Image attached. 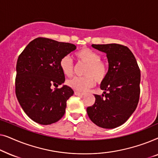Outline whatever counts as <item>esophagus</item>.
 <instances>
[{"label":"esophagus","mask_w":158,"mask_h":158,"mask_svg":"<svg viewBox=\"0 0 158 158\" xmlns=\"http://www.w3.org/2000/svg\"><path fill=\"white\" fill-rule=\"evenodd\" d=\"M85 94L84 93H81V92H78V91H75V96H83V95Z\"/></svg>","instance_id":"obj_1"}]
</instances>
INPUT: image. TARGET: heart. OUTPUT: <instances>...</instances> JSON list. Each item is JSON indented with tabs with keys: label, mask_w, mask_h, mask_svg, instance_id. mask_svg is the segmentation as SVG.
<instances>
[{
	"label": "heart",
	"mask_w": 158,
	"mask_h": 158,
	"mask_svg": "<svg viewBox=\"0 0 158 158\" xmlns=\"http://www.w3.org/2000/svg\"><path fill=\"white\" fill-rule=\"evenodd\" d=\"M75 55L80 62L87 64L84 71L85 77H75L69 80L67 84L69 87L78 92H83L93 87L95 81L100 83L104 81L108 73V65L101 60L98 52L89 48H83L77 52ZM60 68L64 75L71 77L73 74V63L69 56L62 57L60 61Z\"/></svg>",
	"instance_id": "1"
}]
</instances>
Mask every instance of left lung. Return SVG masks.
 <instances>
[{"label":"left lung","instance_id":"obj_1","mask_svg":"<svg viewBox=\"0 0 158 158\" xmlns=\"http://www.w3.org/2000/svg\"><path fill=\"white\" fill-rule=\"evenodd\" d=\"M106 54L109 70L100 88L102 96L87 108L90 119L97 126L114 129L126 122L137 106L140 94V70L133 53L118 44H92Z\"/></svg>","mask_w":158,"mask_h":158}]
</instances>
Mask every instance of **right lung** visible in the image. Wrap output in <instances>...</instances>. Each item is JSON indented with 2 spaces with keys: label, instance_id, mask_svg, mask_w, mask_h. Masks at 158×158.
Here are the masks:
<instances>
[{
  "label": "right lung",
  "instance_id": "1",
  "mask_svg": "<svg viewBox=\"0 0 158 158\" xmlns=\"http://www.w3.org/2000/svg\"><path fill=\"white\" fill-rule=\"evenodd\" d=\"M75 49L70 43L39 37L19 56L16 95L23 111L34 122L48 125L64 116L67 101L74 91L66 85L57 88L65 81L60 61Z\"/></svg>",
  "mask_w": 158,
  "mask_h": 158
}]
</instances>
